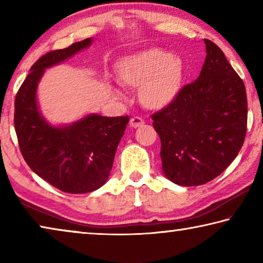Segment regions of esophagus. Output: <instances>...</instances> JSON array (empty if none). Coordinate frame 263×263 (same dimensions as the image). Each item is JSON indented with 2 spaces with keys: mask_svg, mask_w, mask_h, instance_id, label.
Instances as JSON below:
<instances>
[{
  "mask_svg": "<svg viewBox=\"0 0 263 263\" xmlns=\"http://www.w3.org/2000/svg\"><path fill=\"white\" fill-rule=\"evenodd\" d=\"M144 123H145V121H144V119H142L141 117H139V116H135V117L131 118L130 125H131L132 127H138V126L144 125Z\"/></svg>",
  "mask_w": 263,
  "mask_h": 263,
  "instance_id": "34e87169",
  "label": "esophagus"
}]
</instances>
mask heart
Returning a JSON list of instances; mask_svg holds the SVG:
<instances>
[{"label":"heart","mask_w":263,"mask_h":263,"mask_svg":"<svg viewBox=\"0 0 263 263\" xmlns=\"http://www.w3.org/2000/svg\"><path fill=\"white\" fill-rule=\"evenodd\" d=\"M118 78L125 86L140 87L142 103L158 106L180 90L183 66L172 52L153 47L124 59L118 65Z\"/></svg>","instance_id":"b5f03b06"}]
</instances>
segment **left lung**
Here are the masks:
<instances>
[{"label": "left lung", "instance_id": "obj_1", "mask_svg": "<svg viewBox=\"0 0 263 263\" xmlns=\"http://www.w3.org/2000/svg\"><path fill=\"white\" fill-rule=\"evenodd\" d=\"M204 42L206 58L199 77L151 116L161 140L163 173L184 186L220 175L241 149L247 131L243 81L220 48Z\"/></svg>", "mask_w": 263, "mask_h": 263}]
</instances>
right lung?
<instances>
[{"instance_id":"obj_1","label":"right lung","mask_w":263,"mask_h":263,"mask_svg":"<svg viewBox=\"0 0 263 263\" xmlns=\"http://www.w3.org/2000/svg\"><path fill=\"white\" fill-rule=\"evenodd\" d=\"M91 38L39 58L15 99L14 124L21 153L32 171L64 193L86 194L103 185L130 117L89 115L69 126L54 127L39 114L35 90L44 69L88 47Z\"/></svg>"}]
</instances>
